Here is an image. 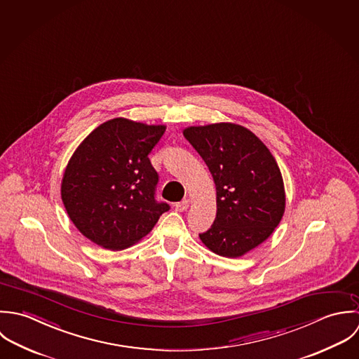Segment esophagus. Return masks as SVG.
Instances as JSON below:
<instances>
[{"label":"esophagus","mask_w":359,"mask_h":359,"mask_svg":"<svg viewBox=\"0 0 359 359\" xmlns=\"http://www.w3.org/2000/svg\"><path fill=\"white\" fill-rule=\"evenodd\" d=\"M189 205H190V201H189L187 198H184V200H182L180 203H176L175 208H176V211H179V212H183V211H186V210L189 208Z\"/></svg>","instance_id":"esophagus-1"}]
</instances>
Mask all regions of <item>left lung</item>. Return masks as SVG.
Returning a JSON list of instances; mask_svg holds the SVG:
<instances>
[{
	"label": "left lung",
	"instance_id": "left-lung-1",
	"mask_svg": "<svg viewBox=\"0 0 359 359\" xmlns=\"http://www.w3.org/2000/svg\"><path fill=\"white\" fill-rule=\"evenodd\" d=\"M207 163L216 186V217L200 233L217 255L237 258L265 241L285 212L280 169L252 132L233 123L183 132Z\"/></svg>",
	"mask_w": 359,
	"mask_h": 359
}]
</instances>
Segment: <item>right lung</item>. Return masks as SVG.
Segmentation results:
<instances>
[{
	"instance_id": "right-lung-1",
	"label": "right lung",
	"mask_w": 359,
	"mask_h": 359,
	"mask_svg": "<svg viewBox=\"0 0 359 359\" xmlns=\"http://www.w3.org/2000/svg\"><path fill=\"white\" fill-rule=\"evenodd\" d=\"M165 126L116 118L93 130L65 169L62 201L74 226L93 243L123 250L169 211L156 200L158 172L148 158Z\"/></svg>"
}]
</instances>
